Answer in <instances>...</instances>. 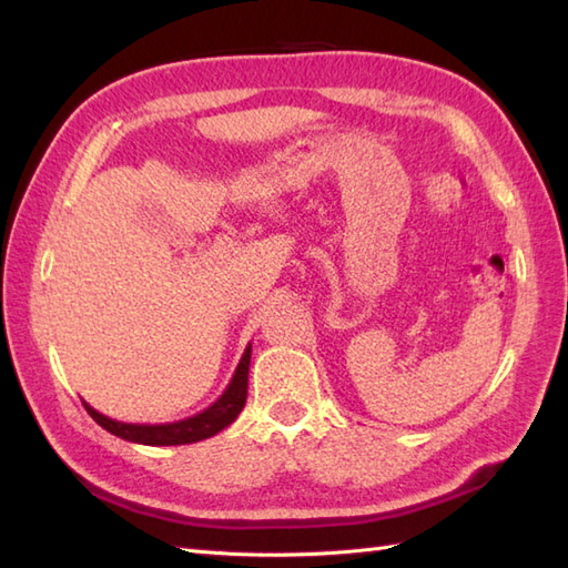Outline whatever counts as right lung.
<instances>
[{
    "label": "right lung",
    "instance_id": "1",
    "mask_svg": "<svg viewBox=\"0 0 568 568\" xmlns=\"http://www.w3.org/2000/svg\"><path fill=\"white\" fill-rule=\"evenodd\" d=\"M248 364H251V344L246 346L244 356H241L234 376L226 385V390L216 397L207 409H202V413L185 419L168 422V425H129V422H116L112 417L98 413V409L90 407L88 403L82 405L100 427L112 432L119 439H126L134 444H149V446L195 444V442L214 437L216 432H222L224 427L232 425L241 409H244L246 393H248Z\"/></svg>",
    "mask_w": 568,
    "mask_h": 568
}]
</instances>
